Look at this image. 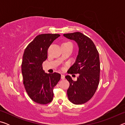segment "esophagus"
I'll use <instances>...</instances> for the list:
<instances>
[{
	"mask_svg": "<svg viewBox=\"0 0 125 125\" xmlns=\"http://www.w3.org/2000/svg\"><path fill=\"white\" fill-rule=\"evenodd\" d=\"M64 78H65V75L64 74H61V79H64Z\"/></svg>",
	"mask_w": 125,
	"mask_h": 125,
	"instance_id": "34e87169",
	"label": "esophagus"
}]
</instances>
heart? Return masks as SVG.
<instances>
[{"label": "heart", "mask_w": 125, "mask_h": 125, "mask_svg": "<svg viewBox=\"0 0 125 125\" xmlns=\"http://www.w3.org/2000/svg\"><path fill=\"white\" fill-rule=\"evenodd\" d=\"M65 43H71V42H65V43H63V44H65Z\"/></svg>", "instance_id": "heart-1"}]
</instances>
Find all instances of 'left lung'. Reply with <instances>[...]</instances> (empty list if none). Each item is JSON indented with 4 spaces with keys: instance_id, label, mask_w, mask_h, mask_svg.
I'll list each match as a JSON object with an SVG mask.
<instances>
[{
    "instance_id": "left-lung-1",
    "label": "left lung",
    "mask_w": 125,
    "mask_h": 125,
    "mask_svg": "<svg viewBox=\"0 0 125 125\" xmlns=\"http://www.w3.org/2000/svg\"><path fill=\"white\" fill-rule=\"evenodd\" d=\"M63 36L75 41L79 47L75 62L67 72L71 74H78L77 81H74L70 75L65 76L69 83L68 98L74 104H83L92 98L99 85L100 72L99 52L92 40L81 32Z\"/></svg>"
}]
</instances>
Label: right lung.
I'll return each mask as SVG.
<instances>
[{"label": "right lung", "mask_w": 125, "mask_h": 125, "mask_svg": "<svg viewBox=\"0 0 125 125\" xmlns=\"http://www.w3.org/2000/svg\"><path fill=\"white\" fill-rule=\"evenodd\" d=\"M59 34L44 33L37 35L24 51L21 64L23 84L34 102L45 105L53 98V89L61 79L60 73H45L42 63L47 58V50Z\"/></svg>", "instance_id": "add662e5"}]
</instances>
